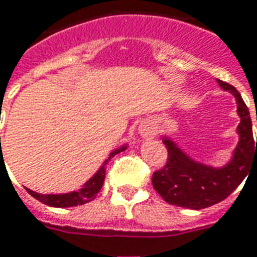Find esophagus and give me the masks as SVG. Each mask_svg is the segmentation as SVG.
I'll list each match as a JSON object with an SVG mask.
<instances>
[{"instance_id":"1","label":"esophagus","mask_w":257,"mask_h":257,"mask_svg":"<svg viewBox=\"0 0 257 257\" xmlns=\"http://www.w3.org/2000/svg\"><path fill=\"white\" fill-rule=\"evenodd\" d=\"M155 126H154L153 120L150 119H145L142 120V123L139 124V134L143 137V138H153L155 135Z\"/></svg>"}]
</instances>
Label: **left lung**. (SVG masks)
<instances>
[{"label":"left lung","mask_w":257,"mask_h":257,"mask_svg":"<svg viewBox=\"0 0 257 257\" xmlns=\"http://www.w3.org/2000/svg\"><path fill=\"white\" fill-rule=\"evenodd\" d=\"M217 83L236 98L240 116L236 128L239 135L237 146L228 163L213 167L188 157L170 137L163 135L162 142L167 147L168 159L162 170L154 172L153 186L168 204L191 210L213 206L232 194L247 176L251 164L255 161L257 163V139L255 142L252 134L248 107L233 86L219 79Z\"/></svg>","instance_id":"obj_1"}]
</instances>
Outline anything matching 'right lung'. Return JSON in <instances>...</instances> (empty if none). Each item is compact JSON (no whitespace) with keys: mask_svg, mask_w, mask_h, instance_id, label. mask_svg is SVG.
Segmentation results:
<instances>
[{"mask_svg":"<svg viewBox=\"0 0 257 257\" xmlns=\"http://www.w3.org/2000/svg\"><path fill=\"white\" fill-rule=\"evenodd\" d=\"M127 149V145H123L118 147L116 150L111 151L108 158L104 161V163L100 166V168L86 182L82 188L78 191H73V192H67V194H38L34 191L26 188L29 194L32 195L33 198H36L37 200H40L41 203H44L46 206L57 207V208H66V207H75L82 206L85 203H89L96 198V194L99 192V190L103 186L104 176H106V164L111 159L114 155L119 154L120 151H124Z\"/></svg>","mask_w":257,"mask_h":257,"instance_id":"obj_1","label":"right lung"}]
</instances>
